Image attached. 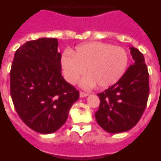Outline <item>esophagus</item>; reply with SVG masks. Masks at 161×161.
I'll return each mask as SVG.
<instances>
[{"instance_id":"esophagus-1","label":"esophagus","mask_w":161,"mask_h":161,"mask_svg":"<svg viewBox=\"0 0 161 161\" xmlns=\"http://www.w3.org/2000/svg\"><path fill=\"white\" fill-rule=\"evenodd\" d=\"M79 96H80V97H87L88 94H87V93L83 92H79Z\"/></svg>"}]
</instances>
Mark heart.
<instances>
[{
  "mask_svg": "<svg viewBox=\"0 0 161 161\" xmlns=\"http://www.w3.org/2000/svg\"><path fill=\"white\" fill-rule=\"evenodd\" d=\"M129 64L127 51L120 47L103 42H89L76 47L72 53L65 51L61 66L66 81L70 84L78 82L83 74V88L98 86L101 89L111 87L122 78Z\"/></svg>",
  "mask_w": 161,
  "mask_h": 161,
  "instance_id": "heart-1",
  "label": "heart"
}]
</instances>
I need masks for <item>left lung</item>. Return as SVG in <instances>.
<instances>
[{
  "mask_svg": "<svg viewBox=\"0 0 161 161\" xmlns=\"http://www.w3.org/2000/svg\"><path fill=\"white\" fill-rule=\"evenodd\" d=\"M134 63L118 83L97 94L99 109L95 113L100 126L110 133L126 132L137 124L149 97V74L142 54L130 47Z\"/></svg>",
  "mask_w": 161,
  "mask_h": 161,
  "instance_id": "obj_1",
  "label": "left lung"
}]
</instances>
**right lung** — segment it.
I'll return each instance as SVG.
<instances>
[{
    "label": "right lung",
    "instance_id": "1",
    "mask_svg": "<svg viewBox=\"0 0 161 161\" xmlns=\"http://www.w3.org/2000/svg\"><path fill=\"white\" fill-rule=\"evenodd\" d=\"M56 38L25 42L15 51L10 95L20 119L32 130L55 133L66 122L79 92L61 75Z\"/></svg>",
    "mask_w": 161,
    "mask_h": 161
}]
</instances>
